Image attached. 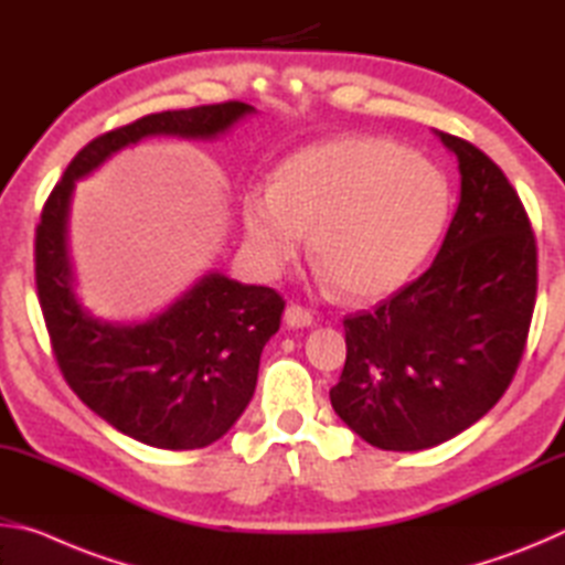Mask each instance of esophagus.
Wrapping results in <instances>:
<instances>
[{"label":"esophagus","mask_w":565,"mask_h":565,"mask_svg":"<svg viewBox=\"0 0 565 565\" xmlns=\"http://www.w3.org/2000/svg\"><path fill=\"white\" fill-rule=\"evenodd\" d=\"M284 321L289 329H306L313 323V313L299 303H289L284 311Z\"/></svg>","instance_id":"obj_1"}]
</instances>
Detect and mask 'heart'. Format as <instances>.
<instances>
[{"label":"heart","mask_w":565,"mask_h":565,"mask_svg":"<svg viewBox=\"0 0 565 565\" xmlns=\"http://www.w3.org/2000/svg\"><path fill=\"white\" fill-rule=\"evenodd\" d=\"M451 189L434 161L388 137H339L286 157L274 184L242 196V222L264 274H279L306 244L321 279L376 299L404 286L441 238Z\"/></svg>","instance_id":"heart-1"}]
</instances>
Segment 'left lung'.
I'll list each match as a JSON object with an SVG mask.
<instances>
[{
	"label": "left lung",
	"instance_id": "8db88e82",
	"mask_svg": "<svg viewBox=\"0 0 565 565\" xmlns=\"http://www.w3.org/2000/svg\"><path fill=\"white\" fill-rule=\"evenodd\" d=\"M461 199L434 264L374 311L343 319L339 418L384 451H424L489 414L519 369L539 289L529 214L481 149L436 131Z\"/></svg>",
	"mask_w": 565,
	"mask_h": 565
}]
</instances>
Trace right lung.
I'll return each instance as SVG.
<instances>
[{
  "label": "right lung",
  "mask_w": 565,
  "mask_h": 565,
  "mask_svg": "<svg viewBox=\"0 0 565 565\" xmlns=\"http://www.w3.org/2000/svg\"><path fill=\"white\" fill-rule=\"evenodd\" d=\"M256 109L244 102L147 114L92 139L56 181L34 236L36 294L66 384L137 441L189 451L222 438L254 396L259 359L284 299L269 286L209 271L145 323L97 319L74 294L66 224L74 184L145 137L216 139Z\"/></svg>",
  "instance_id": "1"
}]
</instances>
